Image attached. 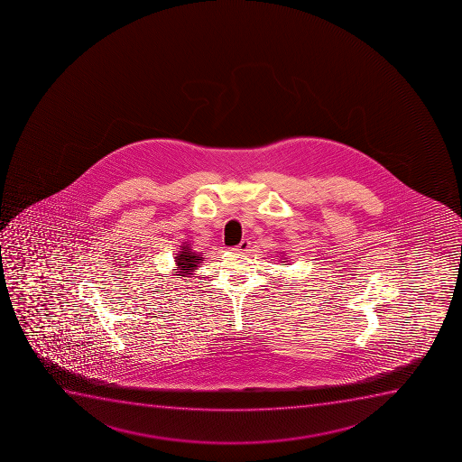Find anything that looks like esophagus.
Returning a JSON list of instances; mask_svg holds the SVG:
<instances>
[{
  "mask_svg": "<svg viewBox=\"0 0 462 462\" xmlns=\"http://www.w3.org/2000/svg\"><path fill=\"white\" fill-rule=\"evenodd\" d=\"M250 247V241L249 239H243L241 243H239L236 247H234L235 252H239V254H245V252H247Z\"/></svg>",
  "mask_w": 462,
  "mask_h": 462,
  "instance_id": "1",
  "label": "esophagus"
}]
</instances>
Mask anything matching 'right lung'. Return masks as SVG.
I'll list each match as a JSON object with an SVG mask.
<instances>
[{
	"label": "right lung",
	"instance_id": "add662e5",
	"mask_svg": "<svg viewBox=\"0 0 462 462\" xmlns=\"http://www.w3.org/2000/svg\"><path fill=\"white\" fill-rule=\"evenodd\" d=\"M182 249H180L178 256H174V261H176V269H173L176 273L173 275H178L180 277H191L193 275V272L199 267L201 264L202 255H198L196 252L190 249V245H180Z\"/></svg>",
	"mask_w": 462,
	"mask_h": 462
}]
</instances>
